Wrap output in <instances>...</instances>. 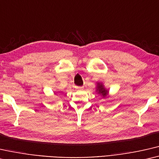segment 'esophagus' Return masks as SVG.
I'll use <instances>...</instances> for the list:
<instances>
[{
    "instance_id": "34e87169",
    "label": "esophagus",
    "mask_w": 159,
    "mask_h": 159,
    "mask_svg": "<svg viewBox=\"0 0 159 159\" xmlns=\"http://www.w3.org/2000/svg\"><path fill=\"white\" fill-rule=\"evenodd\" d=\"M82 87H76V86H75V88H74V89H75V90H80V89H82Z\"/></svg>"
}]
</instances>
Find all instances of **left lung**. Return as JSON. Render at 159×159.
<instances>
[{
    "mask_svg": "<svg viewBox=\"0 0 159 159\" xmlns=\"http://www.w3.org/2000/svg\"><path fill=\"white\" fill-rule=\"evenodd\" d=\"M96 92L98 94H99L103 98H108V97H110L109 96V90L104 87L102 82H97V84H96Z\"/></svg>",
    "mask_w": 159,
    "mask_h": 159,
    "instance_id": "left-lung-1",
    "label": "left lung"
}]
</instances>
